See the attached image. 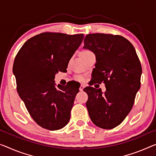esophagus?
Here are the masks:
<instances>
[{
  "label": "esophagus",
  "instance_id": "esophagus-1",
  "mask_svg": "<svg viewBox=\"0 0 156 156\" xmlns=\"http://www.w3.org/2000/svg\"><path fill=\"white\" fill-rule=\"evenodd\" d=\"M83 88H84V86H83V84H81L80 87V90H81V91H82V90H83Z\"/></svg>",
  "mask_w": 156,
  "mask_h": 156
}]
</instances>
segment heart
I'll return each instance as SVG.
<instances>
[{"label":"heart","mask_w":156,"mask_h":156,"mask_svg":"<svg viewBox=\"0 0 156 156\" xmlns=\"http://www.w3.org/2000/svg\"><path fill=\"white\" fill-rule=\"evenodd\" d=\"M90 54H93V52L91 51H90V50H87V49L83 50V51H81V56H82L83 58H85L86 56H88V55H89ZM75 79L76 81H82L84 80V77L81 75H76L75 76Z\"/></svg>","instance_id":"heart-1"}]
</instances>
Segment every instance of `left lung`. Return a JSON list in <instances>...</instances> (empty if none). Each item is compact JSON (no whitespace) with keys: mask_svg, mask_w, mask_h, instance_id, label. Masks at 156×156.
Segmentation results:
<instances>
[{"mask_svg":"<svg viewBox=\"0 0 156 156\" xmlns=\"http://www.w3.org/2000/svg\"><path fill=\"white\" fill-rule=\"evenodd\" d=\"M84 49L95 55L93 81L83 89L88 94V115L95 126L113 129L130 113L141 86L142 66L131 42L119 35L93 33L84 38ZM104 83L103 93L90 87Z\"/></svg>","mask_w":156,"mask_h":156,"instance_id":"8db88e82","label":"left lung"}]
</instances>
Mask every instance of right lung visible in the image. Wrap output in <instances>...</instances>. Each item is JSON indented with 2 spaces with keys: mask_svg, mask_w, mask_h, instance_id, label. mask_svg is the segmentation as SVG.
<instances>
[{
  "mask_svg": "<svg viewBox=\"0 0 156 156\" xmlns=\"http://www.w3.org/2000/svg\"><path fill=\"white\" fill-rule=\"evenodd\" d=\"M83 34L44 32L26 41L14 58L16 90L37 125L49 130L68 123L80 86H55V75L66 70Z\"/></svg>",
  "mask_w": 156,
  "mask_h": 156,
  "instance_id": "1",
  "label": "right lung"
}]
</instances>
